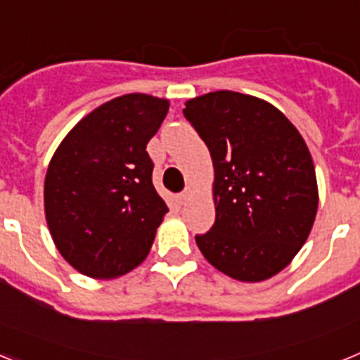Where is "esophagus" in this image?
<instances>
[{
  "instance_id": "1",
  "label": "esophagus",
  "mask_w": 360,
  "mask_h": 360,
  "mask_svg": "<svg viewBox=\"0 0 360 360\" xmlns=\"http://www.w3.org/2000/svg\"><path fill=\"white\" fill-rule=\"evenodd\" d=\"M191 196H193V189H191V187H187V189L184 191L182 195H178V202H180L184 205V203H186L187 200L191 198Z\"/></svg>"
}]
</instances>
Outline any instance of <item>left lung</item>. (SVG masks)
<instances>
[{
    "label": "left lung",
    "mask_w": 360,
    "mask_h": 360,
    "mask_svg": "<svg viewBox=\"0 0 360 360\" xmlns=\"http://www.w3.org/2000/svg\"><path fill=\"white\" fill-rule=\"evenodd\" d=\"M184 115L214 167L216 221L196 236L200 252L238 281L279 274L308 240L319 205L304 139L278 108L238 91L189 98Z\"/></svg>",
    "instance_id": "left-lung-1"
}]
</instances>
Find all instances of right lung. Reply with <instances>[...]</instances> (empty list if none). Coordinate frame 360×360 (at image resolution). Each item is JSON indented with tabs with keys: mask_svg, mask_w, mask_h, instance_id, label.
<instances>
[{
	"mask_svg": "<svg viewBox=\"0 0 360 360\" xmlns=\"http://www.w3.org/2000/svg\"><path fill=\"white\" fill-rule=\"evenodd\" d=\"M167 110V98L120 95L82 117L53 153L46 224L59 254L88 278H120L151 250L167 205L153 186L146 146Z\"/></svg>",
	"mask_w": 360,
	"mask_h": 360,
	"instance_id": "add662e5",
	"label": "right lung"
}]
</instances>
